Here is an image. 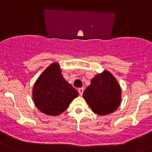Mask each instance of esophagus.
Returning a JSON list of instances; mask_svg holds the SVG:
<instances>
[{"label":"esophagus","mask_w":152,"mask_h":152,"mask_svg":"<svg viewBox=\"0 0 152 152\" xmlns=\"http://www.w3.org/2000/svg\"><path fill=\"white\" fill-rule=\"evenodd\" d=\"M78 92H79V93L80 96H82V94H83V92H84L83 87H80V88L78 89Z\"/></svg>","instance_id":"esophagus-1"}]
</instances>
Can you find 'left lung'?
I'll return each instance as SVG.
<instances>
[{
    "mask_svg": "<svg viewBox=\"0 0 152 152\" xmlns=\"http://www.w3.org/2000/svg\"><path fill=\"white\" fill-rule=\"evenodd\" d=\"M83 97L93 113L105 115L118 108L121 90L114 76L107 70L96 75L86 88Z\"/></svg>",
    "mask_w": 152,
    "mask_h": 152,
    "instance_id": "1",
    "label": "left lung"
}]
</instances>
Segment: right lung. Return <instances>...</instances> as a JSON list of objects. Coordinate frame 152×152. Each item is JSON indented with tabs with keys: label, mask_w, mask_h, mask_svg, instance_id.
<instances>
[{
	"label": "right lung",
	"mask_w": 152,
	"mask_h": 152,
	"mask_svg": "<svg viewBox=\"0 0 152 152\" xmlns=\"http://www.w3.org/2000/svg\"><path fill=\"white\" fill-rule=\"evenodd\" d=\"M32 96L38 110L48 115L56 116L67 110L79 93L65 81L59 65L54 62L39 76Z\"/></svg>",
	"instance_id": "obj_1"
}]
</instances>
